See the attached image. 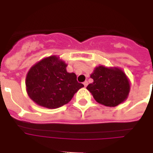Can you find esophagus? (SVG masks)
<instances>
[{
	"label": "esophagus",
	"mask_w": 153,
	"mask_h": 153,
	"mask_svg": "<svg viewBox=\"0 0 153 153\" xmlns=\"http://www.w3.org/2000/svg\"><path fill=\"white\" fill-rule=\"evenodd\" d=\"M83 85H84V86L86 87V86L88 85V82H87V81H85V82H83Z\"/></svg>",
	"instance_id": "1"
}]
</instances>
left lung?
<instances>
[{
    "mask_svg": "<svg viewBox=\"0 0 153 153\" xmlns=\"http://www.w3.org/2000/svg\"><path fill=\"white\" fill-rule=\"evenodd\" d=\"M93 82L86 89L99 103L114 107L128 98L130 81L122 69L100 65L90 74Z\"/></svg>",
    "mask_w": 153,
    "mask_h": 153,
    "instance_id": "left-lung-1",
    "label": "left lung"
}]
</instances>
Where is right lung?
<instances>
[{
    "mask_svg": "<svg viewBox=\"0 0 153 153\" xmlns=\"http://www.w3.org/2000/svg\"><path fill=\"white\" fill-rule=\"evenodd\" d=\"M67 64L56 55L47 56L31 67L26 76V90L37 105L56 109L68 103L83 84L76 75L67 71Z\"/></svg>",
    "mask_w": 153,
    "mask_h": 153,
    "instance_id": "add662e5",
    "label": "right lung"
}]
</instances>
